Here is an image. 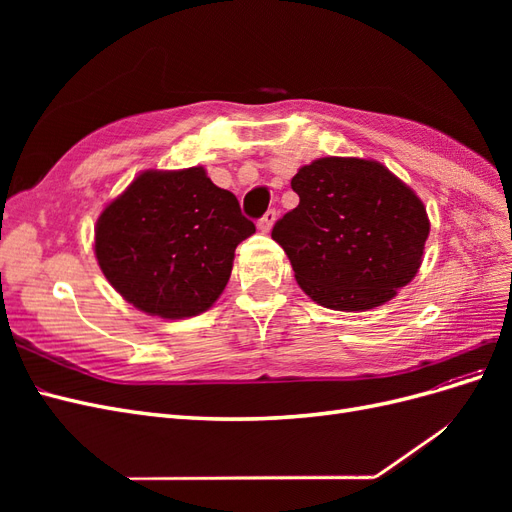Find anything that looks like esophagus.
I'll list each match as a JSON object with an SVG mask.
<instances>
[{
	"mask_svg": "<svg viewBox=\"0 0 512 512\" xmlns=\"http://www.w3.org/2000/svg\"><path fill=\"white\" fill-rule=\"evenodd\" d=\"M275 220H277V211H275V209H269V211L258 220V228H260L262 232H269V230L273 228Z\"/></svg>",
	"mask_w": 512,
	"mask_h": 512,
	"instance_id": "obj_1",
	"label": "esophagus"
}]
</instances>
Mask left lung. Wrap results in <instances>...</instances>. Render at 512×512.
I'll return each instance as SVG.
<instances>
[{
  "label": "left lung",
  "instance_id": "left-lung-1",
  "mask_svg": "<svg viewBox=\"0 0 512 512\" xmlns=\"http://www.w3.org/2000/svg\"><path fill=\"white\" fill-rule=\"evenodd\" d=\"M299 205L273 226L297 284L337 312L391 301L423 262V200L376 160L320 158L290 181Z\"/></svg>",
  "mask_w": 512,
  "mask_h": 512
}]
</instances>
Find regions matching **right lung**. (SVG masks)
<instances>
[{
  "label": "right lung",
  "mask_w": 512,
  "mask_h": 512,
  "mask_svg": "<svg viewBox=\"0 0 512 512\" xmlns=\"http://www.w3.org/2000/svg\"><path fill=\"white\" fill-rule=\"evenodd\" d=\"M254 232L237 196L203 166L145 170L100 213L94 250L123 299L149 316L179 320L220 299L237 245Z\"/></svg>",
  "instance_id": "1"
}]
</instances>
